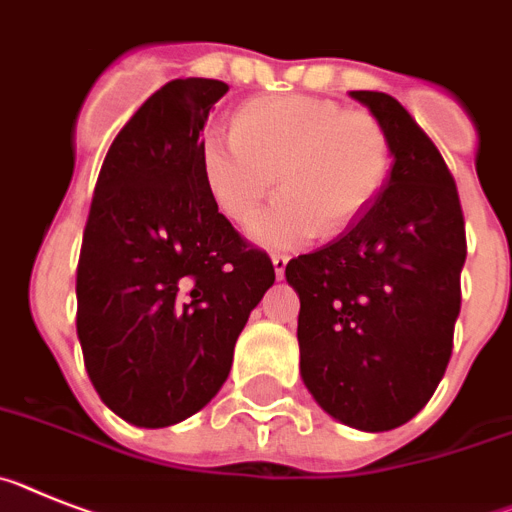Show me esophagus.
<instances>
[{
  "instance_id": "34e87169",
  "label": "esophagus",
  "mask_w": 512,
  "mask_h": 512,
  "mask_svg": "<svg viewBox=\"0 0 512 512\" xmlns=\"http://www.w3.org/2000/svg\"><path fill=\"white\" fill-rule=\"evenodd\" d=\"M286 265H288V255H283V252H275L273 255V270L278 278H283V273H286Z\"/></svg>"
}]
</instances>
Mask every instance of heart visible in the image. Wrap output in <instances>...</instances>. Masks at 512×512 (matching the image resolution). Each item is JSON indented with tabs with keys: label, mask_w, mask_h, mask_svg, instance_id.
<instances>
[{
	"label": "heart",
	"mask_w": 512,
	"mask_h": 512,
	"mask_svg": "<svg viewBox=\"0 0 512 512\" xmlns=\"http://www.w3.org/2000/svg\"><path fill=\"white\" fill-rule=\"evenodd\" d=\"M203 177L231 221H247L278 185L283 190L250 224L265 247H296L317 231L340 234L363 216L389 175L391 149L366 110L314 95L250 100L234 131L208 133Z\"/></svg>",
	"instance_id": "b5f03b06"
}]
</instances>
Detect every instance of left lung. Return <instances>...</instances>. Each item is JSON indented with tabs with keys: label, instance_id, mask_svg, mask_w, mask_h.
Here are the masks:
<instances>
[{
	"label": "left lung",
	"instance_id": "obj_1",
	"mask_svg": "<svg viewBox=\"0 0 512 512\" xmlns=\"http://www.w3.org/2000/svg\"><path fill=\"white\" fill-rule=\"evenodd\" d=\"M381 123L391 164L376 201L322 250L293 257L301 379L350 428L391 430L428 404L453 350L466 229L428 133L386 92H350Z\"/></svg>",
	"mask_w": 512,
	"mask_h": 512
}]
</instances>
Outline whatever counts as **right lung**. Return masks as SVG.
Wrapping results in <instances>:
<instances>
[{
	"label": "right lung",
	"mask_w": 512,
	"mask_h": 512,
	"mask_svg": "<svg viewBox=\"0 0 512 512\" xmlns=\"http://www.w3.org/2000/svg\"><path fill=\"white\" fill-rule=\"evenodd\" d=\"M219 79H172L110 144L77 265V335L100 399L141 428L206 407L275 281L208 193L201 131Z\"/></svg>",
	"instance_id": "1"
}]
</instances>
